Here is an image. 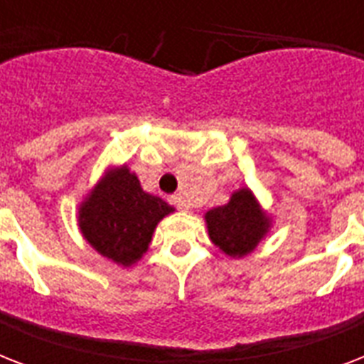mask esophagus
<instances>
[{
  "instance_id": "obj_1",
  "label": "esophagus",
  "mask_w": 364,
  "mask_h": 364,
  "mask_svg": "<svg viewBox=\"0 0 364 364\" xmlns=\"http://www.w3.org/2000/svg\"><path fill=\"white\" fill-rule=\"evenodd\" d=\"M171 204L176 205V208H179L181 211L191 210V204H188V200L185 198L183 194H173V196H171Z\"/></svg>"
}]
</instances>
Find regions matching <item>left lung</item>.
<instances>
[{"instance_id":"obj_1","label":"left lung","mask_w":364,"mask_h":364,"mask_svg":"<svg viewBox=\"0 0 364 364\" xmlns=\"http://www.w3.org/2000/svg\"><path fill=\"white\" fill-rule=\"evenodd\" d=\"M204 219L210 240L230 259L253 253L272 228L270 215L247 187L234 191L227 204L210 210Z\"/></svg>"}]
</instances>
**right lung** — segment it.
Here are the masks:
<instances>
[{
    "mask_svg": "<svg viewBox=\"0 0 364 364\" xmlns=\"http://www.w3.org/2000/svg\"><path fill=\"white\" fill-rule=\"evenodd\" d=\"M173 211L160 196L145 193L128 166H109L79 204L77 225L92 249L128 268L149 249L156 225Z\"/></svg>",
    "mask_w": 364,
    "mask_h": 364,
    "instance_id": "obj_1",
    "label": "right lung"
}]
</instances>
